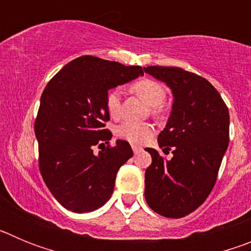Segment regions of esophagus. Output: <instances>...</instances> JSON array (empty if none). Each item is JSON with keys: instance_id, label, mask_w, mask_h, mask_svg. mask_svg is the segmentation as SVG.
<instances>
[{"instance_id": "esophagus-1", "label": "esophagus", "mask_w": 251, "mask_h": 251, "mask_svg": "<svg viewBox=\"0 0 251 251\" xmlns=\"http://www.w3.org/2000/svg\"><path fill=\"white\" fill-rule=\"evenodd\" d=\"M132 150H133V152H134V153H139V152H142V151H143V148L139 147V146L132 145Z\"/></svg>"}]
</instances>
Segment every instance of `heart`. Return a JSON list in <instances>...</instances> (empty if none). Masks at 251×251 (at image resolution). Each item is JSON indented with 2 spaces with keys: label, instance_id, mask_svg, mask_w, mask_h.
I'll return each instance as SVG.
<instances>
[{
  "label": "heart",
  "instance_id": "heart-1",
  "mask_svg": "<svg viewBox=\"0 0 251 251\" xmlns=\"http://www.w3.org/2000/svg\"><path fill=\"white\" fill-rule=\"evenodd\" d=\"M132 90L142 98L148 105L152 106V112L159 114L162 110L161 104L165 101L167 90L165 85L153 79H141L132 84ZM105 106L112 118L118 119L121 117L122 101L121 92L118 89H112L105 97ZM153 133V127L150 123H136V122H123L117 127L115 134L119 138L128 141L130 143H143L150 138Z\"/></svg>",
  "mask_w": 251,
  "mask_h": 251
}]
</instances>
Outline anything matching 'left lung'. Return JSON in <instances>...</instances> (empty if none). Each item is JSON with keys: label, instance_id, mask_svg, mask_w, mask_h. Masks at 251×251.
Masks as SVG:
<instances>
[{"label": "left lung", "instance_id": "8db88e82", "mask_svg": "<svg viewBox=\"0 0 251 251\" xmlns=\"http://www.w3.org/2000/svg\"><path fill=\"white\" fill-rule=\"evenodd\" d=\"M145 72L174 94L170 118L158 134L159 147L174 157L165 159L146 148L152 156L146 201L157 214L179 219L202 205L215 186L229 146V109L205 77L175 66H147Z\"/></svg>", "mask_w": 251, "mask_h": 251}]
</instances>
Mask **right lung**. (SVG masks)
Segmentation results:
<instances>
[{
    "label": "right lung",
    "mask_w": 251,
    "mask_h": 251,
    "mask_svg": "<svg viewBox=\"0 0 251 251\" xmlns=\"http://www.w3.org/2000/svg\"><path fill=\"white\" fill-rule=\"evenodd\" d=\"M139 75L141 66L85 55L66 64L44 89L35 121L39 168L52 196L70 211L101 207L112 196L118 170L133 156L127 141L109 146L105 97ZM97 144L108 146L94 155Z\"/></svg>",
    "instance_id": "1"
}]
</instances>
